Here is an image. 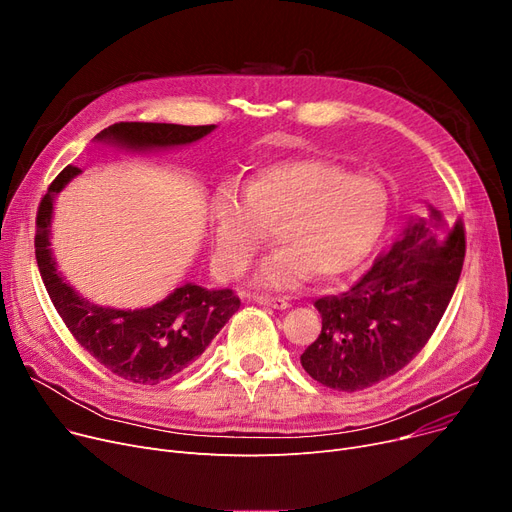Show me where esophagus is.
I'll list each match as a JSON object with an SVG mask.
<instances>
[{"label": "esophagus", "instance_id": "34e87169", "mask_svg": "<svg viewBox=\"0 0 512 512\" xmlns=\"http://www.w3.org/2000/svg\"><path fill=\"white\" fill-rule=\"evenodd\" d=\"M254 302L262 304V306H271L277 310H285L289 308V302L285 298H275V296H254Z\"/></svg>", "mask_w": 512, "mask_h": 512}]
</instances>
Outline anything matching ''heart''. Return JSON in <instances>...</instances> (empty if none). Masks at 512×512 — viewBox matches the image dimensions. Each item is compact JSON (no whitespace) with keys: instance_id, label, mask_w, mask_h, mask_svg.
I'll return each instance as SVG.
<instances>
[{"instance_id":"b5f03b06","label":"heart","mask_w":512,"mask_h":512,"mask_svg":"<svg viewBox=\"0 0 512 512\" xmlns=\"http://www.w3.org/2000/svg\"><path fill=\"white\" fill-rule=\"evenodd\" d=\"M389 212L392 198L377 177L321 158L275 162L246 181L243 196L225 189L212 198L214 266L225 279L239 277L275 227L281 248L256 266V287L342 277L375 250Z\"/></svg>"}]
</instances>
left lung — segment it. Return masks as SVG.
Returning a JSON list of instances; mask_svg holds the SVG:
<instances>
[{"label":"left lung","instance_id":"8db88e82","mask_svg":"<svg viewBox=\"0 0 512 512\" xmlns=\"http://www.w3.org/2000/svg\"><path fill=\"white\" fill-rule=\"evenodd\" d=\"M465 260V229L429 206L342 296L314 306L321 335L300 362L339 392H358L392 377L415 358L444 316Z\"/></svg>","mask_w":512,"mask_h":512}]
</instances>
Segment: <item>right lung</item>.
I'll list each match as a JSON object with an SVG mask.
<instances>
[{
    "label": "right lung",
    "instance_id": "obj_1",
    "mask_svg": "<svg viewBox=\"0 0 512 512\" xmlns=\"http://www.w3.org/2000/svg\"><path fill=\"white\" fill-rule=\"evenodd\" d=\"M214 129V125L116 123L97 133L95 141L120 150L150 152L200 141ZM77 175H81L77 166H66L39 204L35 256L47 294L77 342L114 375L141 385L175 377L202 356L241 302L231 289H206L196 283H185L162 302L137 310L100 306L83 298L58 271L50 248L54 200Z\"/></svg>",
    "mask_w": 512,
    "mask_h": 512
}]
</instances>
